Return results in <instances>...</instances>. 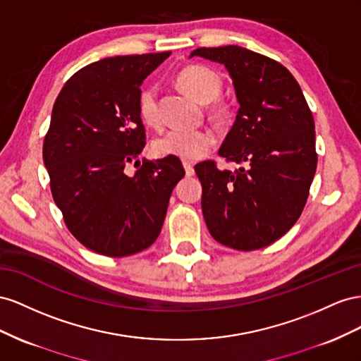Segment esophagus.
Returning a JSON list of instances; mask_svg holds the SVG:
<instances>
[{"label": "esophagus", "instance_id": "1", "mask_svg": "<svg viewBox=\"0 0 361 361\" xmlns=\"http://www.w3.org/2000/svg\"><path fill=\"white\" fill-rule=\"evenodd\" d=\"M183 166H184V171H186V175H188V177H192V175L195 173L193 164H192L189 160H183Z\"/></svg>", "mask_w": 361, "mask_h": 361}]
</instances>
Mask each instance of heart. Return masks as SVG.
Wrapping results in <instances>:
<instances>
[{
    "mask_svg": "<svg viewBox=\"0 0 361 361\" xmlns=\"http://www.w3.org/2000/svg\"><path fill=\"white\" fill-rule=\"evenodd\" d=\"M178 85L184 92L201 102H210V110L216 118L226 119L231 115L230 102L218 99L222 90V78L210 68L192 65L177 75ZM140 119L151 127L160 123V111L156 86L140 90L137 99ZM216 143V135L210 128H171L154 142V151L159 156H175L184 160H197L207 154Z\"/></svg>",
    "mask_w": 361,
    "mask_h": 361,
    "instance_id": "1",
    "label": "heart"
}]
</instances>
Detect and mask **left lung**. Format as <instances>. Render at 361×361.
Masks as SVG:
<instances>
[{
	"instance_id": "8db88e82",
	"label": "left lung",
	"mask_w": 361,
	"mask_h": 361,
	"mask_svg": "<svg viewBox=\"0 0 361 361\" xmlns=\"http://www.w3.org/2000/svg\"><path fill=\"white\" fill-rule=\"evenodd\" d=\"M222 63L240 109L219 156L240 164L222 171L214 160L195 166L201 207L213 239L239 251L274 243L300 219L316 172L312 110L287 68L242 47L198 48L190 54Z\"/></svg>"
}]
</instances>
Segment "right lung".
<instances>
[{
	"mask_svg": "<svg viewBox=\"0 0 361 361\" xmlns=\"http://www.w3.org/2000/svg\"><path fill=\"white\" fill-rule=\"evenodd\" d=\"M169 51L102 59L72 75L54 102L44 163L54 202L71 234L86 248L126 257L151 246L161 231L181 160H140L145 127L140 85ZM131 162L140 169L126 173Z\"/></svg>",
	"mask_w": 361,
	"mask_h": 361,
	"instance_id": "1",
	"label": "right lung"
}]
</instances>
